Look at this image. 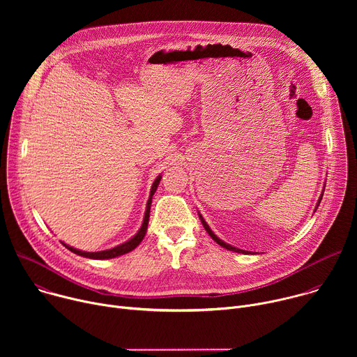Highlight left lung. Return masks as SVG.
<instances>
[{"label": "left lung", "instance_id": "8db88e82", "mask_svg": "<svg viewBox=\"0 0 357 357\" xmlns=\"http://www.w3.org/2000/svg\"><path fill=\"white\" fill-rule=\"evenodd\" d=\"M322 196L324 195H321V197H319V200H318V205L317 206H319V203H321V200H322ZM199 218H200V222H202V225H203V227H205L206 229V231L209 233V236L219 244V245H222V247H225L226 250H230V251H236V252H244V254H247V252H250V251H244V250H240V248H236V247H233V245H230V244H227V243H225L223 240H220L212 230H211V227L208 226V223L205 222V220H203V218L199 215Z\"/></svg>", "mask_w": 357, "mask_h": 357}]
</instances>
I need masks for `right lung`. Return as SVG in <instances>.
Instances as JSON below:
<instances>
[{
  "label": "right lung",
  "mask_w": 357,
  "mask_h": 357,
  "mask_svg": "<svg viewBox=\"0 0 357 357\" xmlns=\"http://www.w3.org/2000/svg\"><path fill=\"white\" fill-rule=\"evenodd\" d=\"M160 181H161V175L155 179V182L152 183V188H151V193H149V199L146 202V209H145V216H144V222L141 225V229L138 230V233L130 238L128 241L114 247V248H110V250H103V251H97V252H87V251H82V250H77V248H73L68 244L63 243V245L66 248H69L72 252L77 254V256H82V257H86V259H94V260H107V259H114V257H119V256H123V254L126 252H130L132 251L144 238L145 233H146V227H148V220H149V209H151V202H152V196H154L158 185H160Z\"/></svg>",
  "instance_id": "1"
}]
</instances>
